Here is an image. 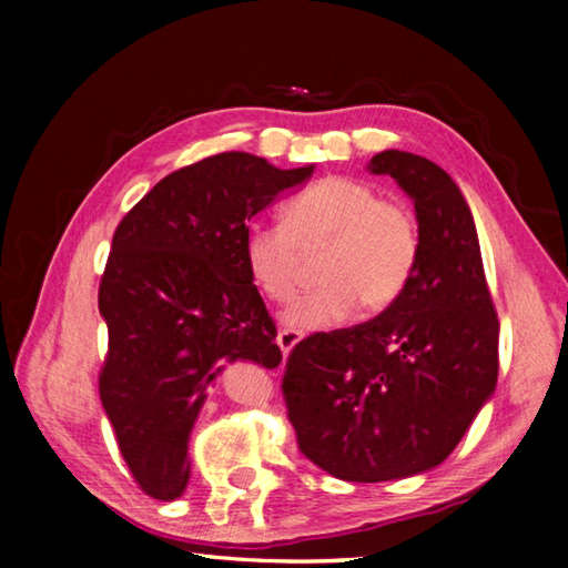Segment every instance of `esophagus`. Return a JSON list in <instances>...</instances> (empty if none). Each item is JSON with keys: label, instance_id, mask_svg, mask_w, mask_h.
<instances>
[{"label": "esophagus", "instance_id": "1", "mask_svg": "<svg viewBox=\"0 0 568 568\" xmlns=\"http://www.w3.org/2000/svg\"><path fill=\"white\" fill-rule=\"evenodd\" d=\"M301 341V333L297 331H291V328H283L281 333H277V345H281L283 353H291L293 345Z\"/></svg>", "mask_w": 568, "mask_h": 568}]
</instances>
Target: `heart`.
Listing matches in <instances>:
<instances>
[{
	"label": "heart",
	"instance_id": "obj_1",
	"mask_svg": "<svg viewBox=\"0 0 568 568\" xmlns=\"http://www.w3.org/2000/svg\"><path fill=\"white\" fill-rule=\"evenodd\" d=\"M318 250L323 285L285 313V323L301 331L328 328L358 305L378 313L396 303L418 267V217L368 182L321 178L285 200L283 223L247 230L245 265L267 301L291 303L303 283L305 255Z\"/></svg>",
	"mask_w": 568,
	"mask_h": 568
}]
</instances>
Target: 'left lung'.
I'll list each match as a JSON object with an SVG mask.
<instances>
[{
	"mask_svg": "<svg viewBox=\"0 0 568 568\" xmlns=\"http://www.w3.org/2000/svg\"><path fill=\"white\" fill-rule=\"evenodd\" d=\"M368 170L413 200L416 273L378 318L297 343L281 386L301 454L358 484L446 460L498 378V318L466 197L413 152H378Z\"/></svg>",
	"mask_w": 568,
	"mask_h": 568,
	"instance_id": "8db88e82",
	"label": "left lung"
}]
</instances>
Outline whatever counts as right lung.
Instances as JSON below:
<instances>
[{
    "instance_id": "right-lung-1",
    "label": "right lung",
    "mask_w": 568,
    "mask_h": 568,
    "mask_svg": "<svg viewBox=\"0 0 568 568\" xmlns=\"http://www.w3.org/2000/svg\"><path fill=\"white\" fill-rule=\"evenodd\" d=\"M311 175L313 165L277 170L220 152L162 178L114 230L98 295L108 323L100 398L130 474L158 501L185 491L190 430L217 373L283 358L245 235L277 192Z\"/></svg>"
}]
</instances>
